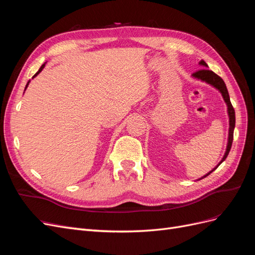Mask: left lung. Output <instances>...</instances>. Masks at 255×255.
Segmentation results:
<instances>
[{"label":"left lung","mask_w":255,"mask_h":255,"mask_svg":"<svg viewBox=\"0 0 255 255\" xmlns=\"http://www.w3.org/2000/svg\"><path fill=\"white\" fill-rule=\"evenodd\" d=\"M199 65L202 66V67H205V68L208 67L204 60H200ZM191 76L194 79L198 80V81L205 82L206 84L211 85L212 87H214L215 89H217L220 92L222 98H223V101H225L226 104H227V112H228V116H229V135H228V143H227V149H226V152H225V155H223V157L221 158V160L219 161L217 166H216L214 169H212L210 172L206 173L202 177H200V179H198V181H199V180L204 179V177H206L208 174H211L214 170H216V169L218 168V166L222 163V161L227 158L228 154L231 150V146H232V142H233V134H234V128H235V111L233 109L232 104H231L230 96H229V92H228L226 84H225V82H223V80L220 78V76H218L215 72L208 70V69H202V70H199L198 72L194 73Z\"/></svg>","instance_id":"left-lung-1"}]
</instances>
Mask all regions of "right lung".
Masks as SVG:
<instances>
[{"mask_svg":"<svg viewBox=\"0 0 255 255\" xmlns=\"http://www.w3.org/2000/svg\"><path fill=\"white\" fill-rule=\"evenodd\" d=\"M45 64H47V61H45V63H44V64H43V65H42V66H41V67H40V69H39V70H38V71H37V72H36V73H35V75H34V76H33V78H32V79H34V78H36V76H37V75H38V74H39V73H40V72H41V71H42V70H43V68H44V67H45ZM29 82H30V81H28V82H27V84H26V86H25V89H24V91H25V90H26V88H27V86H28V84H29Z\"/></svg>","mask_w":255,"mask_h":255,"instance_id":"obj_1","label":"right lung"}]
</instances>
